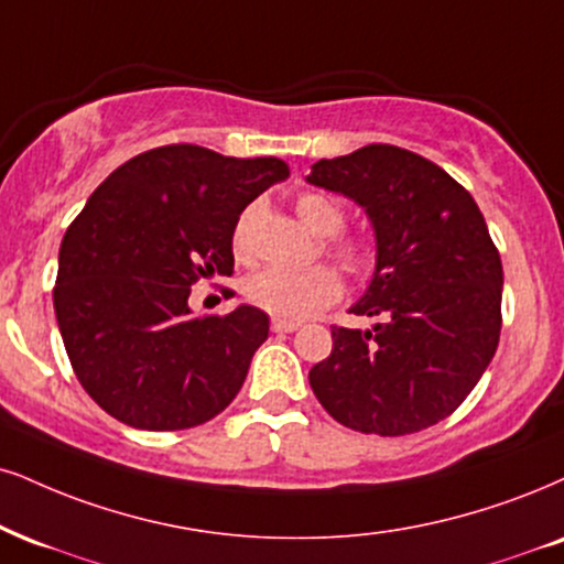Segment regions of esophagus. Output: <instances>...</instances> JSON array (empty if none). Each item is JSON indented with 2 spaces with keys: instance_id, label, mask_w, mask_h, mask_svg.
<instances>
[{
  "instance_id": "esophagus-1",
  "label": "esophagus",
  "mask_w": 564,
  "mask_h": 564,
  "mask_svg": "<svg viewBox=\"0 0 564 564\" xmlns=\"http://www.w3.org/2000/svg\"><path fill=\"white\" fill-rule=\"evenodd\" d=\"M301 329V324L297 322H288V318H271V332H276V335H290V332H297Z\"/></svg>"
}]
</instances>
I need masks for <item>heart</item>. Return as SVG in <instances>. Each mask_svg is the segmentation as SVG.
Returning a JSON list of instances; mask_svg holds the SVG:
<instances>
[{"label":"heart","mask_w":564,"mask_h":564,"mask_svg":"<svg viewBox=\"0 0 564 564\" xmlns=\"http://www.w3.org/2000/svg\"><path fill=\"white\" fill-rule=\"evenodd\" d=\"M295 212L305 225L314 229L316 235H324V250L335 259L339 267L350 274H360L371 263V250L356 235H345V212L324 193H301L295 198ZM256 208L250 206L242 212V217L235 225L232 248L240 259L248 256V227L253 219ZM242 295L250 305L267 311V314L276 318H288V322H301L318 314L343 295V280L332 267L303 269H263L250 274L246 284H242Z\"/></svg>","instance_id":"heart-1"}]
</instances>
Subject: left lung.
Returning a JSON list of instances; mask_svg holds the SVG:
<instances>
[{"instance_id":"1","label":"left lung","mask_w":564,"mask_h":564,"mask_svg":"<svg viewBox=\"0 0 564 564\" xmlns=\"http://www.w3.org/2000/svg\"><path fill=\"white\" fill-rule=\"evenodd\" d=\"M308 183L358 200L377 232V271L356 316L332 326L329 358L311 368L314 394L352 431L402 436L455 413L495 358L502 329V261L484 214L442 166L371 143L322 159Z\"/></svg>"}]
</instances>
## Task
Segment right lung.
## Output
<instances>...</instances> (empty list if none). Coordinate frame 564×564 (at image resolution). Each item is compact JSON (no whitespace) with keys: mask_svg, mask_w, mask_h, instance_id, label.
I'll use <instances>...</instances> for the list:
<instances>
[{"mask_svg":"<svg viewBox=\"0 0 564 564\" xmlns=\"http://www.w3.org/2000/svg\"><path fill=\"white\" fill-rule=\"evenodd\" d=\"M288 175L274 156L172 143L90 193L62 240L54 311L75 377L112 419L180 431L235 400L269 316L240 305L193 318L187 295L204 276L232 274L242 208Z\"/></svg>","mask_w":564,"mask_h":564,"instance_id":"obj_1","label":"right lung"}]
</instances>
